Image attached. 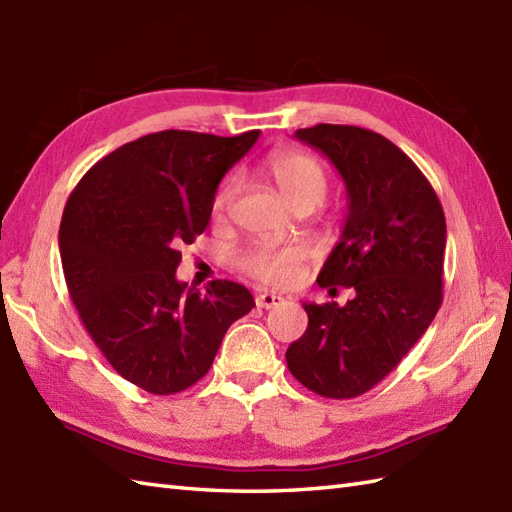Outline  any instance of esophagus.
Instances as JSON below:
<instances>
[{
  "mask_svg": "<svg viewBox=\"0 0 512 512\" xmlns=\"http://www.w3.org/2000/svg\"><path fill=\"white\" fill-rule=\"evenodd\" d=\"M284 302V297H280V295H276V293H258L256 295V304L260 306V308H276V306H280Z\"/></svg>",
  "mask_w": 512,
  "mask_h": 512,
  "instance_id": "34e87169",
  "label": "esophagus"
}]
</instances>
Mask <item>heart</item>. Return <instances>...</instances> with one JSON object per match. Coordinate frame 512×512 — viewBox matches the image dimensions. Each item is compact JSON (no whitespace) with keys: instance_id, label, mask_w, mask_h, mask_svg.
<instances>
[{"instance_id":"obj_1","label":"heart","mask_w":512,"mask_h":512,"mask_svg":"<svg viewBox=\"0 0 512 512\" xmlns=\"http://www.w3.org/2000/svg\"><path fill=\"white\" fill-rule=\"evenodd\" d=\"M265 176L276 184L280 195L295 210L319 206L328 193V171L321 162L306 152H280L267 158ZM236 195V180L223 182L213 197V219L226 217L232 199ZM304 252L297 245H273L254 243L236 256V269L243 276L260 284L289 286L297 282Z\"/></svg>"}]
</instances>
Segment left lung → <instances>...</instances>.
<instances>
[{
	"label": "left lung",
	"mask_w": 512,
	"mask_h": 512,
	"mask_svg": "<svg viewBox=\"0 0 512 512\" xmlns=\"http://www.w3.org/2000/svg\"><path fill=\"white\" fill-rule=\"evenodd\" d=\"M339 169L350 199L321 289H354L345 306L302 304L308 328L289 345L297 382L330 400L373 389L400 365L443 302L445 215L432 184L400 147L356 126L297 130Z\"/></svg>",
	"instance_id": "left-lung-1"
}]
</instances>
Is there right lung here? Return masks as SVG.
I'll list each match as a JSON object with an SVG mask.
<instances>
[{
	"instance_id": "obj_1",
	"label": "right lung",
	"mask_w": 512,
	"mask_h": 512,
	"mask_svg": "<svg viewBox=\"0 0 512 512\" xmlns=\"http://www.w3.org/2000/svg\"><path fill=\"white\" fill-rule=\"evenodd\" d=\"M256 139L147 134L95 162L67 199L58 243L69 295L110 367L147 393L202 380L228 328L256 306L232 280L204 295L176 280L180 249L206 230L221 178Z\"/></svg>"
}]
</instances>
